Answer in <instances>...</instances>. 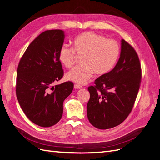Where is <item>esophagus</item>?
I'll return each mask as SVG.
<instances>
[{"label": "esophagus", "mask_w": 160, "mask_h": 160, "mask_svg": "<svg viewBox=\"0 0 160 160\" xmlns=\"http://www.w3.org/2000/svg\"><path fill=\"white\" fill-rule=\"evenodd\" d=\"M74 88H75V89H80L83 88V87L81 86L80 85H78V84H75Z\"/></svg>", "instance_id": "esophagus-1"}]
</instances>
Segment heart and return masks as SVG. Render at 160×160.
<instances>
[{
    "mask_svg": "<svg viewBox=\"0 0 160 160\" xmlns=\"http://www.w3.org/2000/svg\"><path fill=\"white\" fill-rule=\"evenodd\" d=\"M73 47L62 45L59 58L66 68L73 66L77 55L82 57V65L76 66L66 74V78L79 84H85L93 72L103 75L111 70L119 56V46L117 41L108 39L93 32H86L76 37Z\"/></svg>",
    "mask_w": 160,
    "mask_h": 160,
    "instance_id": "heart-1",
    "label": "heart"
}]
</instances>
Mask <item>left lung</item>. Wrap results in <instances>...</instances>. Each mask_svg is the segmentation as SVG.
Here are the masks:
<instances>
[{"label": "left lung", "instance_id": "8db88e82", "mask_svg": "<svg viewBox=\"0 0 160 160\" xmlns=\"http://www.w3.org/2000/svg\"><path fill=\"white\" fill-rule=\"evenodd\" d=\"M142 68L134 48L124 39L118 63L89 86L87 109L89 122L107 129L122 123L132 111L142 81Z\"/></svg>", "mask_w": 160, "mask_h": 160}]
</instances>
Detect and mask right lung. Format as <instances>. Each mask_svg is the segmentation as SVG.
I'll use <instances>...</instances> for the list:
<instances>
[{
    "mask_svg": "<svg viewBox=\"0 0 160 160\" xmlns=\"http://www.w3.org/2000/svg\"><path fill=\"white\" fill-rule=\"evenodd\" d=\"M64 32L48 30L28 45L17 68L16 95L27 117L41 127L48 128L61 119L62 103L73 89L71 81L53 86L64 74L59 58Z\"/></svg>",
    "mask_w": 160,
    "mask_h": 160,
    "instance_id": "obj_1",
    "label": "right lung"
}]
</instances>
